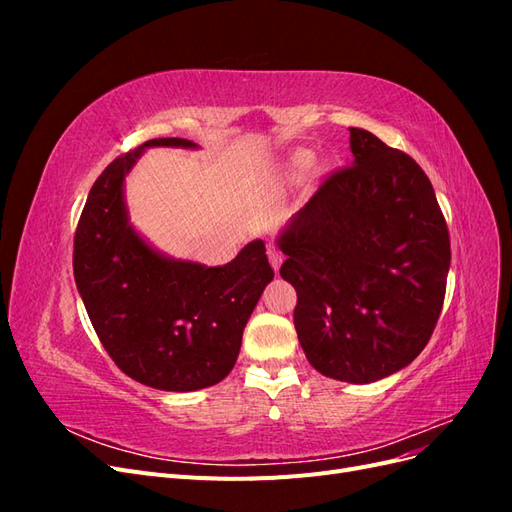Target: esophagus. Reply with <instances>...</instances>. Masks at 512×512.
I'll list each match as a JSON object with an SVG mask.
<instances>
[{
	"instance_id": "obj_1",
	"label": "esophagus",
	"mask_w": 512,
	"mask_h": 512,
	"mask_svg": "<svg viewBox=\"0 0 512 512\" xmlns=\"http://www.w3.org/2000/svg\"><path fill=\"white\" fill-rule=\"evenodd\" d=\"M269 262H271V267L275 269V271H280V267H282V262H284V256H282V252L277 250V247H273V245H269Z\"/></svg>"
}]
</instances>
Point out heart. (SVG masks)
I'll return each mask as SVG.
<instances>
[{
    "mask_svg": "<svg viewBox=\"0 0 512 512\" xmlns=\"http://www.w3.org/2000/svg\"><path fill=\"white\" fill-rule=\"evenodd\" d=\"M309 164H312V156H309V153H305V151H297L290 160V168L294 170V173H303V170L309 168Z\"/></svg>",
    "mask_w": 512,
    "mask_h": 512,
    "instance_id": "1",
    "label": "heart"
}]
</instances>
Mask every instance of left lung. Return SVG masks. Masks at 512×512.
Returning a JSON list of instances; mask_svg holds the SVG:
<instances>
[{"label":"left lung","instance_id":"8db88e82","mask_svg":"<svg viewBox=\"0 0 512 512\" xmlns=\"http://www.w3.org/2000/svg\"><path fill=\"white\" fill-rule=\"evenodd\" d=\"M352 166L282 228L280 275L294 329L322 376L369 384L410 365L444 303L451 241L431 181L410 156L350 128Z\"/></svg>","mask_w":512,"mask_h":512}]
</instances>
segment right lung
<instances>
[{"instance_id": "1", "label": "right lung", "mask_w": 512, "mask_h": 512, "mask_svg": "<svg viewBox=\"0 0 512 512\" xmlns=\"http://www.w3.org/2000/svg\"><path fill=\"white\" fill-rule=\"evenodd\" d=\"M151 147L198 149L188 138H153L104 168L74 235V282L123 374L158 391L190 393L235 367L273 269L262 239L220 267L153 247L130 224L126 205V177Z\"/></svg>"}]
</instances>
